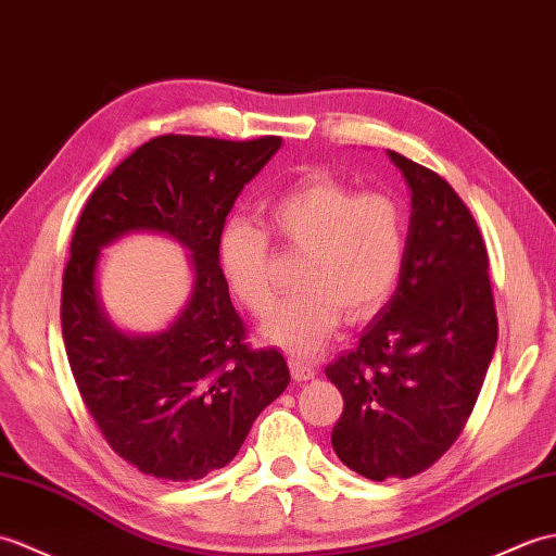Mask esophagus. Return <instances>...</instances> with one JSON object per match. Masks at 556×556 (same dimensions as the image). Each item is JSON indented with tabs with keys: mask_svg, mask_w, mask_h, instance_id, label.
Returning a JSON list of instances; mask_svg holds the SVG:
<instances>
[{
	"mask_svg": "<svg viewBox=\"0 0 556 556\" xmlns=\"http://www.w3.org/2000/svg\"><path fill=\"white\" fill-rule=\"evenodd\" d=\"M290 374L292 378L298 382H304V380H312L316 376V368L312 364H306L302 359H298V356H290Z\"/></svg>",
	"mask_w": 556,
	"mask_h": 556,
	"instance_id": "obj_1",
	"label": "esophagus"
}]
</instances>
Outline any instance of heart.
<instances>
[{"label": "heart", "mask_w": 556, "mask_h": 556, "mask_svg": "<svg viewBox=\"0 0 556 556\" xmlns=\"http://www.w3.org/2000/svg\"><path fill=\"white\" fill-rule=\"evenodd\" d=\"M266 220L288 250L304 252L298 292L280 300L262 324V338L298 356L316 354L336 332L342 312L371 318L390 300L406 256V214L388 192H356L326 174L306 176L266 204ZM220 276L244 309L274 302L268 236L242 216L228 218L216 240Z\"/></svg>", "instance_id": "1"}]
</instances>
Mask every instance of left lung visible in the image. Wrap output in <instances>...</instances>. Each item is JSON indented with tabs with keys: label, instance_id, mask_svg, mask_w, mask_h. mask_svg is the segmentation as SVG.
Listing matches in <instances>:
<instances>
[{
	"label": "left lung",
	"instance_id": "left-lung-1",
	"mask_svg": "<svg viewBox=\"0 0 556 556\" xmlns=\"http://www.w3.org/2000/svg\"><path fill=\"white\" fill-rule=\"evenodd\" d=\"M412 190L406 256L356 350L326 366L344 400L332 450L364 478H412L459 438L497 344L488 250L452 185L397 152Z\"/></svg>",
	"mask_w": 556,
	"mask_h": 556
}]
</instances>
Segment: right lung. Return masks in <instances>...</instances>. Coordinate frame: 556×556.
Instances as JSON below:
<instances>
[{
	"label": "right lung",
	"instance_id": "right-lung-1",
	"mask_svg": "<svg viewBox=\"0 0 556 556\" xmlns=\"http://www.w3.org/2000/svg\"><path fill=\"white\" fill-rule=\"evenodd\" d=\"M282 140L162 135L121 162L71 240L61 288L68 364L109 447L159 480H200L232 462L254 418L288 388L278 350H252L220 276L216 240L238 194ZM162 231L191 252L193 290L164 330L123 333L105 316L96 268L106 243Z\"/></svg>",
	"mask_w": 556,
	"mask_h": 556
}]
</instances>
